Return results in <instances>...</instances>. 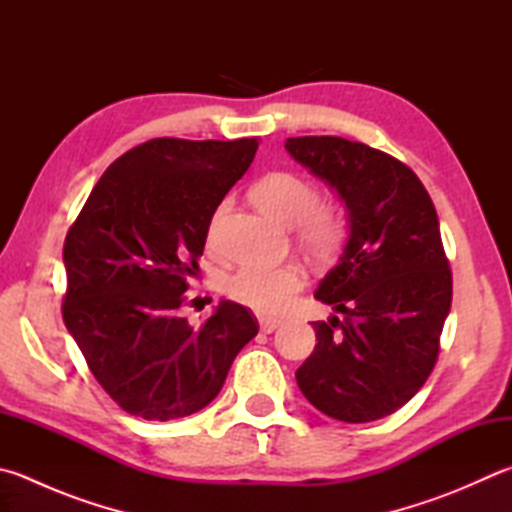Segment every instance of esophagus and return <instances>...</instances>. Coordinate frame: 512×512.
Wrapping results in <instances>:
<instances>
[{"label": "esophagus", "instance_id": "obj_1", "mask_svg": "<svg viewBox=\"0 0 512 512\" xmlns=\"http://www.w3.org/2000/svg\"><path fill=\"white\" fill-rule=\"evenodd\" d=\"M281 325V321H278V318H260V330H263L265 334H272L276 327Z\"/></svg>", "mask_w": 512, "mask_h": 512}]
</instances>
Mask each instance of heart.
<instances>
[{
  "label": "heart",
  "mask_w": 512,
  "mask_h": 512,
  "mask_svg": "<svg viewBox=\"0 0 512 512\" xmlns=\"http://www.w3.org/2000/svg\"><path fill=\"white\" fill-rule=\"evenodd\" d=\"M252 200L267 216L294 227L301 245L316 258H332L345 243L347 220L341 207L318 200V189L298 173H267L254 185ZM305 283V269L296 263H247L229 276L227 294L254 312L281 314Z\"/></svg>",
  "instance_id": "obj_1"
}]
</instances>
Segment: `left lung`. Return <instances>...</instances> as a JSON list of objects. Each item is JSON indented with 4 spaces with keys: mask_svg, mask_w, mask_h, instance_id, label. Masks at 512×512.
Segmentation results:
<instances>
[{
    "mask_svg": "<svg viewBox=\"0 0 512 512\" xmlns=\"http://www.w3.org/2000/svg\"><path fill=\"white\" fill-rule=\"evenodd\" d=\"M285 149L350 216L339 265L314 294L343 318L312 323L318 343L296 370L298 388L332 419H383L426 383L450 312L452 272L435 205L417 173L363 142L303 136L287 138Z\"/></svg>",
    "mask_w": 512,
    "mask_h": 512,
    "instance_id": "obj_1",
    "label": "left lung"
}]
</instances>
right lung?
Listing matches in <instances>:
<instances>
[{"mask_svg": "<svg viewBox=\"0 0 512 512\" xmlns=\"http://www.w3.org/2000/svg\"><path fill=\"white\" fill-rule=\"evenodd\" d=\"M258 140L156 138L104 171L64 240L62 316L104 392L133 417L171 421L216 399L258 334L234 301L191 327L178 312L200 276L209 223Z\"/></svg>", "mask_w": 512, "mask_h": 512, "instance_id": "1", "label": "right lung"}]
</instances>
